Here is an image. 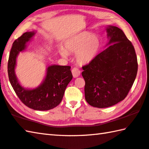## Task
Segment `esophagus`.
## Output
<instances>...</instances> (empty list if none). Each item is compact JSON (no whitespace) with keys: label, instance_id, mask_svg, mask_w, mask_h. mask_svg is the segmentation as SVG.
Masks as SVG:
<instances>
[{"label":"esophagus","instance_id":"34e87169","mask_svg":"<svg viewBox=\"0 0 149 149\" xmlns=\"http://www.w3.org/2000/svg\"><path fill=\"white\" fill-rule=\"evenodd\" d=\"M72 74L74 78H77L80 76V71L77 68V67H74V68L72 69Z\"/></svg>","mask_w":149,"mask_h":149}]
</instances>
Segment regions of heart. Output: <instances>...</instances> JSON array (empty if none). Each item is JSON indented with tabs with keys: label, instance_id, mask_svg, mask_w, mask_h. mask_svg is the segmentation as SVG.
<instances>
[{
	"label": "heart",
	"instance_id": "obj_1",
	"mask_svg": "<svg viewBox=\"0 0 149 149\" xmlns=\"http://www.w3.org/2000/svg\"><path fill=\"white\" fill-rule=\"evenodd\" d=\"M102 48L99 36L89 32L77 33L64 42L63 49L59 50L61 56L67 57L68 53H75V58L80 64H88L93 61Z\"/></svg>",
	"mask_w": 149,
	"mask_h": 149
}]
</instances>
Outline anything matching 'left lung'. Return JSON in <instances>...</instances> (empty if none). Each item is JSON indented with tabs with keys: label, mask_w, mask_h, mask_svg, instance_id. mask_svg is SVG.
<instances>
[{
	"label": "left lung",
	"mask_w": 149,
	"mask_h": 149,
	"mask_svg": "<svg viewBox=\"0 0 149 149\" xmlns=\"http://www.w3.org/2000/svg\"><path fill=\"white\" fill-rule=\"evenodd\" d=\"M107 49L91 62L84 65L85 99L89 105L104 108L124 100L131 89L137 72L135 49L122 30L109 26Z\"/></svg>",
	"instance_id": "left-lung-1"
}]
</instances>
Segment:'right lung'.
<instances>
[{"instance_id":"add662e5","label":"right lung","mask_w":149,"mask_h":149,"mask_svg":"<svg viewBox=\"0 0 149 149\" xmlns=\"http://www.w3.org/2000/svg\"><path fill=\"white\" fill-rule=\"evenodd\" d=\"M33 35V32H25L13 42L8 59V77L13 90L24 104L35 110L45 111L60 104L72 75L70 66L51 65L47 68L45 79L38 88L33 89L22 88L14 71L16 58L19 52L25 49L26 42Z\"/></svg>"}]
</instances>
